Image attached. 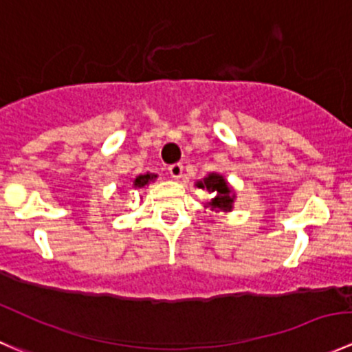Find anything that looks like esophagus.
Segmentation results:
<instances>
[{"mask_svg": "<svg viewBox=\"0 0 352 352\" xmlns=\"http://www.w3.org/2000/svg\"><path fill=\"white\" fill-rule=\"evenodd\" d=\"M169 175H171L175 179H179L181 176H183V164L181 162H176V164H171L168 168Z\"/></svg>", "mask_w": 352, "mask_h": 352, "instance_id": "34e87169", "label": "esophagus"}]
</instances>
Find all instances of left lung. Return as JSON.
Instances as JSON below:
<instances>
[{
	"label": "left lung",
	"instance_id": "8db88e82",
	"mask_svg": "<svg viewBox=\"0 0 352 352\" xmlns=\"http://www.w3.org/2000/svg\"><path fill=\"white\" fill-rule=\"evenodd\" d=\"M197 186L201 188V190H207L208 193H214V198L208 201V207H210L212 210L228 212L232 208L234 195H232V190L229 188L228 181L224 179V176L217 175V173H210L207 177L198 181Z\"/></svg>",
	"mask_w": 352,
	"mask_h": 352
}]
</instances>
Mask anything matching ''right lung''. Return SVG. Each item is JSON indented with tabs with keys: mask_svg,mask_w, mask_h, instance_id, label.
Here are the masks:
<instances>
[{
	"mask_svg": "<svg viewBox=\"0 0 352 352\" xmlns=\"http://www.w3.org/2000/svg\"><path fill=\"white\" fill-rule=\"evenodd\" d=\"M155 177H157V175H151V173H147V175L137 176L133 179V186L135 188H144L145 184H148V183H151V181H154Z\"/></svg>",
	"mask_w": 352,
	"mask_h": 352,
	"instance_id": "obj_1",
	"label": "right lung"
}]
</instances>
